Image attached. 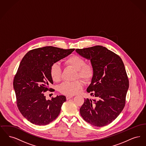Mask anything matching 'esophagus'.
Masks as SVG:
<instances>
[{
  "label": "esophagus",
  "mask_w": 146,
  "mask_h": 146,
  "mask_svg": "<svg viewBox=\"0 0 146 146\" xmlns=\"http://www.w3.org/2000/svg\"><path fill=\"white\" fill-rule=\"evenodd\" d=\"M72 97H73L72 96H66V99L68 100H69V99L72 98Z\"/></svg>",
  "instance_id": "1"
}]
</instances>
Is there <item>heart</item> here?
<instances>
[{"label":"heart","mask_w":146,"mask_h":146,"mask_svg":"<svg viewBox=\"0 0 146 146\" xmlns=\"http://www.w3.org/2000/svg\"><path fill=\"white\" fill-rule=\"evenodd\" d=\"M65 63L77 70L76 77H79L85 81L90 80L93 76L94 70L92 66L85 64V61L78 56H70L66 60ZM61 73L62 69L60 65L57 63L53 64L50 68V74L52 80L54 82L59 81L61 77ZM82 85V83L79 80L74 82H66L60 85L59 89L63 94L73 95L79 92Z\"/></svg>","instance_id":"heart-1"}]
</instances>
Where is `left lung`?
Segmentation results:
<instances>
[{"instance_id": "1", "label": "left lung", "mask_w": 146, "mask_h": 146, "mask_svg": "<svg viewBox=\"0 0 146 146\" xmlns=\"http://www.w3.org/2000/svg\"><path fill=\"white\" fill-rule=\"evenodd\" d=\"M90 60L94 70L87 91L94 99H85L80 108L84 120L102 127L115 120L123 111L129 89V80L121 58L102 46L76 50Z\"/></svg>"}]
</instances>
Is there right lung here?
I'll return each instance as SVG.
<instances>
[{
    "mask_svg": "<svg viewBox=\"0 0 146 146\" xmlns=\"http://www.w3.org/2000/svg\"><path fill=\"white\" fill-rule=\"evenodd\" d=\"M74 50L45 46L30 50L21 60L14 78V90L19 111L32 124L47 125L59 115L66 98L60 95L47 100L44 92L52 89V65Z\"/></svg>",
    "mask_w": 146,
    "mask_h": 146,
    "instance_id": "1",
    "label": "right lung"
}]
</instances>
